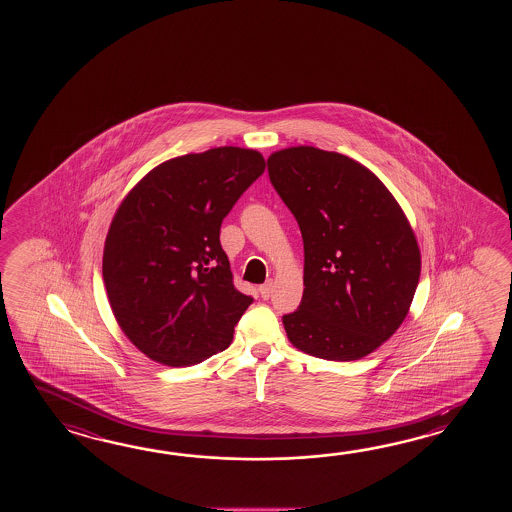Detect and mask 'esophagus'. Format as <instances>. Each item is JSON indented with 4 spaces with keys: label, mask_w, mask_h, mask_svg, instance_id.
<instances>
[{
    "label": "esophagus",
    "mask_w": 512,
    "mask_h": 512,
    "mask_svg": "<svg viewBox=\"0 0 512 512\" xmlns=\"http://www.w3.org/2000/svg\"><path fill=\"white\" fill-rule=\"evenodd\" d=\"M272 293V282L269 280V282L263 283V285H260V296L263 298V300H267L269 296H271Z\"/></svg>",
    "instance_id": "obj_1"
}]
</instances>
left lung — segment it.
I'll use <instances>...</instances> for the list:
<instances>
[{
	"label": "left lung",
	"instance_id": "1",
	"mask_svg": "<svg viewBox=\"0 0 512 512\" xmlns=\"http://www.w3.org/2000/svg\"><path fill=\"white\" fill-rule=\"evenodd\" d=\"M304 240V296L283 316L294 348L359 360L403 324L421 274L410 221L381 179L337 152L293 146L267 159Z\"/></svg>",
	"mask_w": 512,
	"mask_h": 512
}]
</instances>
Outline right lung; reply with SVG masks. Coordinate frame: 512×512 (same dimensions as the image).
<instances>
[{
  "instance_id": "obj_1",
  "label": "right lung",
  "mask_w": 512,
  "mask_h": 512,
  "mask_svg": "<svg viewBox=\"0 0 512 512\" xmlns=\"http://www.w3.org/2000/svg\"><path fill=\"white\" fill-rule=\"evenodd\" d=\"M263 170L260 152L221 146L164 161L122 199L102 276L115 320L148 359L185 368L229 348L252 298L234 287L219 229Z\"/></svg>"
}]
</instances>
